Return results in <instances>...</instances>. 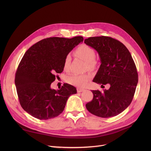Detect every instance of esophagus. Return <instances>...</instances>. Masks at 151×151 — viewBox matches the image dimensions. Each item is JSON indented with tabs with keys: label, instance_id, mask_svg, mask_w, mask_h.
Masks as SVG:
<instances>
[{
	"label": "esophagus",
	"instance_id": "obj_1",
	"mask_svg": "<svg viewBox=\"0 0 151 151\" xmlns=\"http://www.w3.org/2000/svg\"><path fill=\"white\" fill-rule=\"evenodd\" d=\"M83 91H84V89H83V88H77V92H78V93L81 92H83Z\"/></svg>",
	"mask_w": 151,
	"mask_h": 151
}]
</instances>
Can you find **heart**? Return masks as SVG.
I'll return each instance as SVG.
<instances>
[{"mask_svg":"<svg viewBox=\"0 0 151 151\" xmlns=\"http://www.w3.org/2000/svg\"><path fill=\"white\" fill-rule=\"evenodd\" d=\"M75 54L78 57L82 59L86 62L87 67L89 70L95 69L97 66V61L96 58V51L88 45L84 44L79 46L75 51ZM71 60L70 55H67L64 61H63V68L65 70H68L70 62ZM92 75L90 73L85 74H72L68 76L66 78V81L68 83L77 86L79 87H83L85 86L90 79Z\"/></svg>","mask_w":151,"mask_h":151,"instance_id":"1","label":"heart"}]
</instances>
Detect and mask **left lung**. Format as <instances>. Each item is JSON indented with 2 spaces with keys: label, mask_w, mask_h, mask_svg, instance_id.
Returning a JSON list of instances; mask_svg holds the SVG:
<instances>
[{
  "label": "left lung",
  "mask_w": 151,
  "mask_h": 151,
  "mask_svg": "<svg viewBox=\"0 0 151 151\" xmlns=\"http://www.w3.org/2000/svg\"><path fill=\"white\" fill-rule=\"evenodd\" d=\"M84 43L100 58L101 65L93 81L101 86L110 85L108 90L92 91L93 99L86 107L100 117L117 116L130 105L135 92L138 81L135 63L126 46L116 39L93 37L85 39Z\"/></svg>",
  "instance_id": "8db88e82"
}]
</instances>
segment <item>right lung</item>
Returning <instances> with one entry per match:
<instances>
[{"label":"right lung","instance_id":"1","mask_svg":"<svg viewBox=\"0 0 151 151\" xmlns=\"http://www.w3.org/2000/svg\"><path fill=\"white\" fill-rule=\"evenodd\" d=\"M83 37H50L32 46L22 58L15 74L14 83L21 107L33 117L47 120L64 110L68 97L76 89L64 84L52 89L56 73L63 70V61Z\"/></svg>","mask_w":151,"mask_h":151}]
</instances>
